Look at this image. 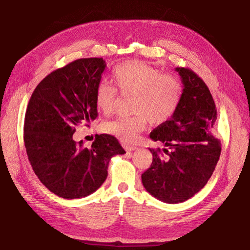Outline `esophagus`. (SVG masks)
I'll use <instances>...</instances> for the list:
<instances>
[{
	"instance_id": "1",
	"label": "esophagus",
	"mask_w": 250,
	"mask_h": 250,
	"mask_svg": "<svg viewBox=\"0 0 250 250\" xmlns=\"http://www.w3.org/2000/svg\"><path fill=\"white\" fill-rule=\"evenodd\" d=\"M125 150H126V151H128V152H131V151L135 150L137 147H136V146H128V145H126V146H125Z\"/></svg>"
}]
</instances>
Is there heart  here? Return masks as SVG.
Listing matches in <instances>:
<instances>
[{"label": "heart", "instance_id": "heart-1", "mask_svg": "<svg viewBox=\"0 0 250 250\" xmlns=\"http://www.w3.org/2000/svg\"><path fill=\"white\" fill-rule=\"evenodd\" d=\"M111 79L120 91L132 93L130 117H120L105 122L106 132L126 142L136 140L146 128L149 119L152 124H161L176 113L182 100V84L178 79L162 74L157 67L139 60H130L117 65L111 72ZM116 90L107 83L101 82L95 89V104L103 113L113 109Z\"/></svg>", "mask_w": 250, "mask_h": 250}]
</instances>
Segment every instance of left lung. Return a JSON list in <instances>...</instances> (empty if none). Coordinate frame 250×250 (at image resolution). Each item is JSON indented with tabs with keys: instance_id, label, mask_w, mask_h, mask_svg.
<instances>
[{
	"instance_id": "8db88e82",
	"label": "left lung",
	"mask_w": 250,
	"mask_h": 250,
	"mask_svg": "<svg viewBox=\"0 0 250 250\" xmlns=\"http://www.w3.org/2000/svg\"><path fill=\"white\" fill-rule=\"evenodd\" d=\"M184 89L176 113L150 133L162 149L149 148L152 163L142 174L145 189L166 203L184 202L208 182L219 160L220 141L211 134L217 109L208 87L196 74L176 67Z\"/></svg>"
}]
</instances>
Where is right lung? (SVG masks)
Returning <instances> with one entry per match:
<instances>
[{"label":"right lung","mask_w":250,"mask_h":250,"mask_svg":"<svg viewBox=\"0 0 250 250\" xmlns=\"http://www.w3.org/2000/svg\"><path fill=\"white\" fill-rule=\"evenodd\" d=\"M102 58H83L47 75L26 107L23 141L41 183L63 199L93 193L107 177L111 157L125 153L116 137L97 135L90 148L75 142L76 126L98 117L95 89L105 70Z\"/></svg>","instance_id":"right-lung-1"}]
</instances>
